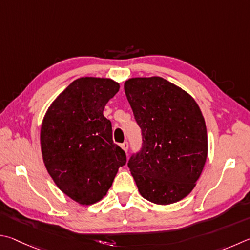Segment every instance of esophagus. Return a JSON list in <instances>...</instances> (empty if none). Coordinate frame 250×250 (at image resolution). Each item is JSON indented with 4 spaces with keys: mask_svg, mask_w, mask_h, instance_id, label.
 I'll return each mask as SVG.
<instances>
[{
    "mask_svg": "<svg viewBox=\"0 0 250 250\" xmlns=\"http://www.w3.org/2000/svg\"><path fill=\"white\" fill-rule=\"evenodd\" d=\"M128 143L127 142H125V143H123L122 145H121V147H122V149L124 150L125 152H127V150H128Z\"/></svg>",
    "mask_w": 250,
    "mask_h": 250,
    "instance_id": "esophagus-1",
    "label": "esophagus"
}]
</instances>
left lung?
Masks as SVG:
<instances>
[{"mask_svg":"<svg viewBox=\"0 0 250 250\" xmlns=\"http://www.w3.org/2000/svg\"><path fill=\"white\" fill-rule=\"evenodd\" d=\"M126 98L142 128L143 147L128 167L144 199L176 203L193 190L208 158V134L194 99L161 77L130 78Z\"/></svg>","mask_w":250,"mask_h":250,"instance_id":"1","label":"left lung"}]
</instances>
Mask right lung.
<instances>
[{
    "label": "right lung",
    "instance_id": "1",
    "mask_svg": "<svg viewBox=\"0 0 250 250\" xmlns=\"http://www.w3.org/2000/svg\"><path fill=\"white\" fill-rule=\"evenodd\" d=\"M120 90L107 78L82 77L57 96L41 128L42 160L56 186L81 205L106 195L126 155L113 143L103 111Z\"/></svg>",
    "mask_w": 250,
    "mask_h": 250
}]
</instances>
